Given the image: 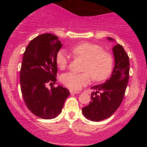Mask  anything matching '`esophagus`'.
Wrapping results in <instances>:
<instances>
[{
	"mask_svg": "<svg viewBox=\"0 0 147 147\" xmlns=\"http://www.w3.org/2000/svg\"><path fill=\"white\" fill-rule=\"evenodd\" d=\"M70 94H77V93H79V92H78V91H75L73 90H70Z\"/></svg>",
	"mask_w": 147,
	"mask_h": 147,
	"instance_id": "34e87169",
	"label": "esophagus"
}]
</instances>
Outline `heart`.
<instances>
[{"mask_svg":"<svg viewBox=\"0 0 147 147\" xmlns=\"http://www.w3.org/2000/svg\"><path fill=\"white\" fill-rule=\"evenodd\" d=\"M71 51L77 57L85 60L82 73L69 72L61 77L64 86L72 90H79L90 82V77L95 82L106 80L112 72L114 60L112 55L104 51L99 45L90 42H83L72 47ZM55 61L60 69L66 68L69 56L64 50L57 52Z\"/></svg>","mask_w":147,"mask_h":147,"instance_id":"1","label":"heart"}]
</instances>
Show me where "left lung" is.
<instances>
[{
  "instance_id": "8db88e82",
  "label": "left lung",
  "mask_w": 147,
  "mask_h": 147,
  "mask_svg": "<svg viewBox=\"0 0 147 147\" xmlns=\"http://www.w3.org/2000/svg\"><path fill=\"white\" fill-rule=\"evenodd\" d=\"M113 51L115 67L111 77L105 83L91 88L96 92L91 93L88 105L82 108L84 115L91 121L99 122L111 117L120 106L125 94L129 79V57L119 43L115 45Z\"/></svg>"
}]
</instances>
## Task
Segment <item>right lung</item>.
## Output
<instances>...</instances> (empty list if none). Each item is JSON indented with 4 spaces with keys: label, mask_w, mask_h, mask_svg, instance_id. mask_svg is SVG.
Listing matches in <instances>:
<instances>
[{
    "label": "right lung",
    "mask_w": 147,
    "mask_h": 147,
    "mask_svg": "<svg viewBox=\"0 0 147 147\" xmlns=\"http://www.w3.org/2000/svg\"><path fill=\"white\" fill-rule=\"evenodd\" d=\"M61 47L58 36L45 33L32 40L23 53L20 71L22 95L28 109L42 119L59 115L70 95L61 86H52L57 82L55 57ZM48 85L52 86L50 89Z\"/></svg>",
    "instance_id": "1"
}]
</instances>
